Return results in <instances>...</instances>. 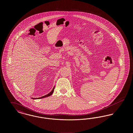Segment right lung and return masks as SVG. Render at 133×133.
Masks as SVG:
<instances>
[{
	"mask_svg": "<svg viewBox=\"0 0 133 133\" xmlns=\"http://www.w3.org/2000/svg\"><path fill=\"white\" fill-rule=\"evenodd\" d=\"M54 89H55V87H54V88L53 89H52V90L49 93V94H47V95H45L44 96H42V97H39V98H33L32 99H42V98H46V97H49V96H50L51 95H52V94H53V92H54Z\"/></svg>",
	"mask_w": 133,
	"mask_h": 133,
	"instance_id": "right-lung-1",
	"label": "right lung"
}]
</instances>
